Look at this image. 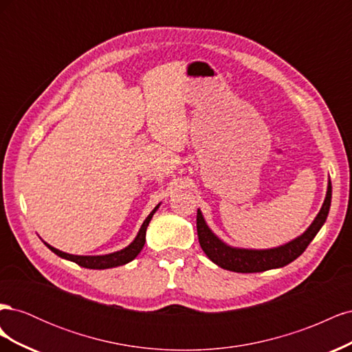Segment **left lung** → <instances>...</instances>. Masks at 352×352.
Listing matches in <instances>:
<instances>
[{"label": "left lung", "mask_w": 352, "mask_h": 352, "mask_svg": "<svg viewBox=\"0 0 352 352\" xmlns=\"http://www.w3.org/2000/svg\"><path fill=\"white\" fill-rule=\"evenodd\" d=\"M330 201H332V185L329 182L327 194L322 210L310 225V228H308L301 236H298L296 239L287 242L278 248L243 250L229 247V245L220 241L214 233L210 230L199 210L197 212L198 241L202 251L207 254V257L221 269L236 273H257L270 269H279L300 257L308 245H310V242L314 239L317 232L322 229L327 219Z\"/></svg>", "instance_id": "1"}]
</instances>
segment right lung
<instances>
[{
    "instance_id": "1",
    "label": "right lung",
    "mask_w": 352,
    "mask_h": 352,
    "mask_svg": "<svg viewBox=\"0 0 352 352\" xmlns=\"http://www.w3.org/2000/svg\"><path fill=\"white\" fill-rule=\"evenodd\" d=\"M160 207V204L148 214V217L145 219V221L142 223V226L138 232L136 238L133 239V242L131 245H127L126 248L117 251V252H111V254H105V255H73V254H67V252H63L60 250H56L54 247H51L47 242H44L47 247L57 254L58 257L61 258H66L70 260L73 263L79 264L80 267L85 269H95V270H102V269H111V267H117V265H123L126 263L132 261L138 254L141 252V250L144 248L145 245V235H146V228L150 225V221L154 216V212L157 211V208Z\"/></svg>"
}]
</instances>
